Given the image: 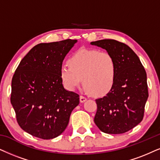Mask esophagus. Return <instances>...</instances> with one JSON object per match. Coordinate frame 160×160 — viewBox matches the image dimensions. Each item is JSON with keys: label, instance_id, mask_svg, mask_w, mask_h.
Segmentation results:
<instances>
[{"label": "esophagus", "instance_id": "obj_1", "mask_svg": "<svg viewBox=\"0 0 160 160\" xmlns=\"http://www.w3.org/2000/svg\"><path fill=\"white\" fill-rule=\"evenodd\" d=\"M86 100H87V99H86V98H85V97H83V96H80V102H86Z\"/></svg>", "mask_w": 160, "mask_h": 160}]
</instances>
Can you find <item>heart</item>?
Segmentation results:
<instances>
[{"instance_id":"b5f03b06","label":"heart","mask_w":160,"mask_h":160,"mask_svg":"<svg viewBox=\"0 0 160 160\" xmlns=\"http://www.w3.org/2000/svg\"><path fill=\"white\" fill-rule=\"evenodd\" d=\"M68 65L61 66L60 78L70 91L82 82L88 92L96 97L106 95L114 86L117 75L114 58L107 52L81 48L68 60Z\"/></svg>"}]
</instances>
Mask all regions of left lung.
I'll return each mask as SVG.
<instances>
[{"instance_id":"left-lung-1","label":"left lung","mask_w":160,"mask_h":160,"mask_svg":"<svg viewBox=\"0 0 160 160\" xmlns=\"http://www.w3.org/2000/svg\"><path fill=\"white\" fill-rule=\"evenodd\" d=\"M91 44L106 49L117 63L114 86L106 96L96 100L94 122L106 134H123L143 119L148 98L146 72L138 56L126 44L112 39Z\"/></svg>"}]
</instances>
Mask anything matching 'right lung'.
<instances>
[{
  "mask_svg": "<svg viewBox=\"0 0 160 160\" xmlns=\"http://www.w3.org/2000/svg\"><path fill=\"white\" fill-rule=\"evenodd\" d=\"M77 40L39 43L21 60L12 80L11 103L20 127L43 139L65 131L79 94L64 88L60 71Z\"/></svg>",
  "mask_w": 160,
  "mask_h": 160,
  "instance_id": "right-lung-1",
  "label": "right lung"
}]
</instances>
